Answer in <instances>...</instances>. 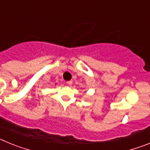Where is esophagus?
Returning a JSON list of instances; mask_svg holds the SVG:
<instances>
[{"instance_id": "obj_1", "label": "esophagus", "mask_w": 150, "mask_h": 150, "mask_svg": "<svg viewBox=\"0 0 150 150\" xmlns=\"http://www.w3.org/2000/svg\"><path fill=\"white\" fill-rule=\"evenodd\" d=\"M72 83H73L72 80H70V81L67 82V84L69 85V86H71V85H72Z\"/></svg>"}]
</instances>
